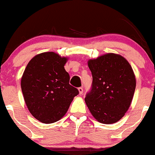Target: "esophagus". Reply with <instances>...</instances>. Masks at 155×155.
Listing matches in <instances>:
<instances>
[{
  "mask_svg": "<svg viewBox=\"0 0 155 155\" xmlns=\"http://www.w3.org/2000/svg\"><path fill=\"white\" fill-rule=\"evenodd\" d=\"M78 91H79L80 94H82L83 92H84V89H83V87H79V88H78Z\"/></svg>",
  "mask_w": 155,
  "mask_h": 155,
  "instance_id": "obj_1",
  "label": "esophagus"
}]
</instances>
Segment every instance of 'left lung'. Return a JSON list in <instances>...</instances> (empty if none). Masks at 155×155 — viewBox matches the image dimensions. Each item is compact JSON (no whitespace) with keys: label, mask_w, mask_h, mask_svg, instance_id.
Wrapping results in <instances>:
<instances>
[{"label":"left lung","mask_w":155,"mask_h":155,"mask_svg":"<svg viewBox=\"0 0 155 155\" xmlns=\"http://www.w3.org/2000/svg\"><path fill=\"white\" fill-rule=\"evenodd\" d=\"M93 76L91 90L85 102L99 122H117L130 108L136 89V78L129 62L120 55L108 53L88 61Z\"/></svg>","instance_id":"1"}]
</instances>
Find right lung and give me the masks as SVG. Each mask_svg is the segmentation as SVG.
Listing matches in <instances>:
<instances>
[{
  "label": "right lung",
  "instance_id": "1",
  "mask_svg": "<svg viewBox=\"0 0 155 155\" xmlns=\"http://www.w3.org/2000/svg\"><path fill=\"white\" fill-rule=\"evenodd\" d=\"M67 58L53 52L35 56L28 63L21 80L24 99L31 114L41 122L51 124L65 114L77 88L69 84L64 65Z\"/></svg>",
  "mask_w": 155,
  "mask_h": 155
}]
</instances>
